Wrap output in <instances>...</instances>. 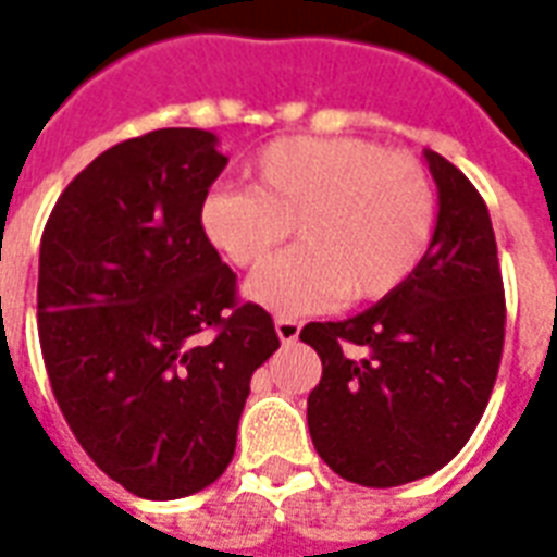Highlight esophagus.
<instances>
[{"mask_svg":"<svg viewBox=\"0 0 557 557\" xmlns=\"http://www.w3.org/2000/svg\"><path fill=\"white\" fill-rule=\"evenodd\" d=\"M274 331H277L280 343H295L298 334H301V325L295 319H286V315H277L274 319Z\"/></svg>","mask_w":557,"mask_h":557,"instance_id":"esophagus-1","label":"esophagus"}]
</instances>
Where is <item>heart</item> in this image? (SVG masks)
Segmentation results:
<instances>
[{
	"label": "heart",
	"mask_w": 557,
	"mask_h": 557,
	"mask_svg": "<svg viewBox=\"0 0 557 557\" xmlns=\"http://www.w3.org/2000/svg\"><path fill=\"white\" fill-rule=\"evenodd\" d=\"M250 187L199 202V232L230 265H259L295 223L301 247L244 283L268 313L310 315L379 301L418 271L435 230V187L411 154L351 137H286L247 163Z\"/></svg>",
	"instance_id": "obj_1"
}]
</instances>
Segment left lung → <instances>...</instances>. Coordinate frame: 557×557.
Returning <instances> with one entry per match:
<instances>
[{
  "mask_svg": "<svg viewBox=\"0 0 557 557\" xmlns=\"http://www.w3.org/2000/svg\"><path fill=\"white\" fill-rule=\"evenodd\" d=\"M438 218L397 292L343 322H310L322 358L307 397L315 450L339 478L387 490L447 466L483 418L504 349V283L490 211L474 184L423 151Z\"/></svg>",
  "mask_w": 557,
  "mask_h": 557,
  "instance_id": "8db88e82",
  "label": "left lung"
}]
</instances>
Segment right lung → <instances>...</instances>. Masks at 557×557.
Here are the masks:
<instances>
[{
	"label": "right lung",
	"mask_w": 557,
	"mask_h": 557,
	"mask_svg": "<svg viewBox=\"0 0 557 557\" xmlns=\"http://www.w3.org/2000/svg\"><path fill=\"white\" fill-rule=\"evenodd\" d=\"M226 154L163 127L91 160L44 226L38 337L55 403L103 474L151 502L206 490L235 454L271 315L199 232ZM212 327V337L205 331Z\"/></svg>",
	"instance_id": "right-lung-1"
}]
</instances>
